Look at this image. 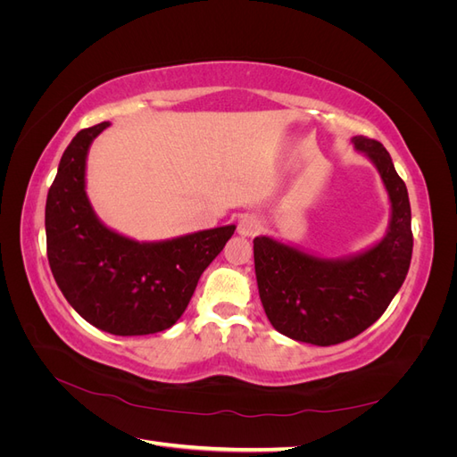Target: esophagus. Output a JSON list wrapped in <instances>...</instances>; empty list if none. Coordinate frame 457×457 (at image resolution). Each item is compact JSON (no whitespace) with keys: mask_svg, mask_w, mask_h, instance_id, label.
<instances>
[{"mask_svg":"<svg viewBox=\"0 0 457 457\" xmlns=\"http://www.w3.org/2000/svg\"><path fill=\"white\" fill-rule=\"evenodd\" d=\"M261 230V220L253 215H244L238 219V234L245 238H252Z\"/></svg>","mask_w":457,"mask_h":457,"instance_id":"34e87169","label":"esophagus"}]
</instances>
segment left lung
Wrapping results in <instances>:
<instances>
[{"mask_svg": "<svg viewBox=\"0 0 457 457\" xmlns=\"http://www.w3.org/2000/svg\"><path fill=\"white\" fill-rule=\"evenodd\" d=\"M351 143L376 165L391 202L385 237L368 250L326 259L270 237L253 240L259 297L272 328L301 343L337 345L362 334L389 307L411 261L408 190L391 154L358 135Z\"/></svg>", "mask_w": 457, "mask_h": 457, "instance_id": "8db88e82", "label": "left lung"}]
</instances>
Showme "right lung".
Masks as SVG:
<instances>
[{
	"instance_id": "add662e5",
	"label": "right lung",
	"mask_w": 457,
	"mask_h": 457,
	"mask_svg": "<svg viewBox=\"0 0 457 457\" xmlns=\"http://www.w3.org/2000/svg\"><path fill=\"white\" fill-rule=\"evenodd\" d=\"M108 121L81 129L66 146L46 204L47 259L72 309L114 336L171 328L188 307L202 272L234 225L162 242H137L108 228L86 192L87 152Z\"/></svg>"
}]
</instances>
